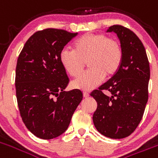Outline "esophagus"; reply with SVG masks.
<instances>
[{
  "mask_svg": "<svg viewBox=\"0 0 158 158\" xmlns=\"http://www.w3.org/2000/svg\"><path fill=\"white\" fill-rule=\"evenodd\" d=\"M83 96H84V97H88V96H89V94L88 92H87V91H84V92H83Z\"/></svg>",
  "mask_w": 158,
  "mask_h": 158,
  "instance_id": "obj_1",
  "label": "esophagus"
}]
</instances>
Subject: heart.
<instances>
[{"instance_id":"b5f03b06","label":"heart","mask_w":158,"mask_h":158,"mask_svg":"<svg viewBox=\"0 0 158 158\" xmlns=\"http://www.w3.org/2000/svg\"><path fill=\"white\" fill-rule=\"evenodd\" d=\"M73 51L63 49L59 60L69 75L77 78L82 73L85 63L90 69L75 79V89L89 90L99 85L104 78L116 74L122 65L123 52L118 40L102 34H86L74 41Z\"/></svg>"}]
</instances>
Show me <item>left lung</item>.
<instances>
[{
	"mask_svg": "<svg viewBox=\"0 0 158 158\" xmlns=\"http://www.w3.org/2000/svg\"><path fill=\"white\" fill-rule=\"evenodd\" d=\"M122 45L123 58L116 74L90 96L97 102L93 123L102 135L112 139L130 135L139 125L148 101L149 61L142 42L122 25L109 27ZM109 91L111 96L105 95Z\"/></svg>",
	"mask_w": 158,
	"mask_h": 158,
	"instance_id": "1",
	"label": "left lung"
}]
</instances>
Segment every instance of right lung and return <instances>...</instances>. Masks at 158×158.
<instances>
[{
    "instance_id": "1",
    "label": "right lung",
    "mask_w": 158,
    "mask_h": 158,
    "mask_svg": "<svg viewBox=\"0 0 158 158\" xmlns=\"http://www.w3.org/2000/svg\"><path fill=\"white\" fill-rule=\"evenodd\" d=\"M78 33L45 29L26 41L16 67L15 87L23 122L43 139L61 135L82 101L79 89L64 91L69 79L59 55Z\"/></svg>"
}]
</instances>
